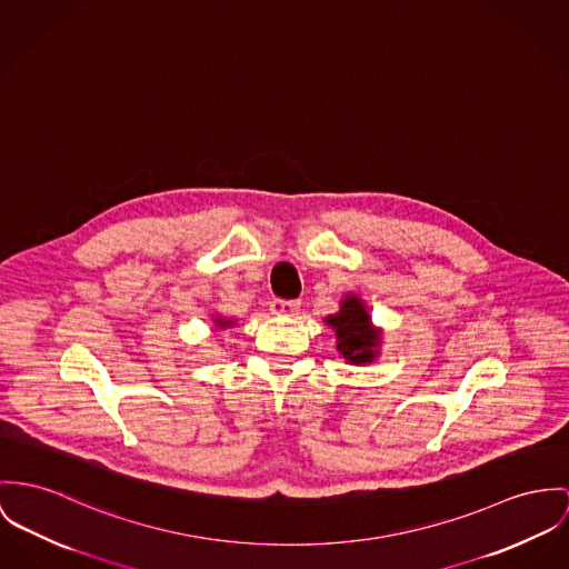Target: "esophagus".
<instances>
[{"label":"esophagus","mask_w":569,"mask_h":569,"mask_svg":"<svg viewBox=\"0 0 569 569\" xmlns=\"http://www.w3.org/2000/svg\"><path fill=\"white\" fill-rule=\"evenodd\" d=\"M301 303L299 301H283V299H272L270 301V311L274 316H297Z\"/></svg>","instance_id":"34e87169"}]
</instances>
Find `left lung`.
<instances>
[{"label":"left lung","mask_w":569,"mask_h":569,"mask_svg":"<svg viewBox=\"0 0 569 569\" xmlns=\"http://www.w3.org/2000/svg\"><path fill=\"white\" fill-rule=\"evenodd\" d=\"M325 322L336 331L338 350L350 363H370L379 352L381 333L372 327L370 313L359 297L349 295L338 313L325 318Z\"/></svg>","instance_id":"left-lung-1"}]
</instances>
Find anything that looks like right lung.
<instances>
[{"mask_svg":"<svg viewBox=\"0 0 569 569\" xmlns=\"http://www.w3.org/2000/svg\"><path fill=\"white\" fill-rule=\"evenodd\" d=\"M214 322H217V327H231L233 325V320H222V318H217Z\"/></svg>","mask_w":569,"mask_h":569,"instance_id":"1","label":"right lung"}]
</instances>
